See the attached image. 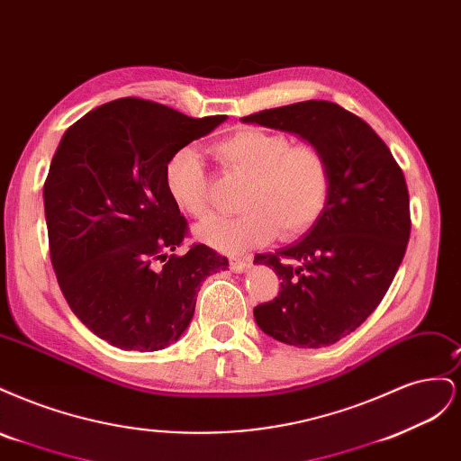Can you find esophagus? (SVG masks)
I'll return each instance as SVG.
<instances>
[{"instance_id": "esophagus-1", "label": "esophagus", "mask_w": 461, "mask_h": 461, "mask_svg": "<svg viewBox=\"0 0 461 461\" xmlns=\"http://www.w3.org/2000/svg\"><path fill=\"white\" fill-rule=\"evenodd\" d=\"M249 265H252V258H242V259L232 258V259H230V269L236 271V273L246 271V269L249 267Z\"/></svg>"}]
</instances>
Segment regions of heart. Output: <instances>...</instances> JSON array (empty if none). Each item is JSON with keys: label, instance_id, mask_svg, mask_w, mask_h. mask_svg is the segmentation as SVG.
Segmentation results:
<instances>
[{"label": "heart", "instance_id": "obj_1", "mask_svg": "<svg viewBox=\"0 0 461 461\" xmlns=\"http://www.w3.org/2000/svg\"><path fill=\"white\" fill-rule=\"evenodd\" d=\"M225 171L248 178L244 213L213 217L196 229L198 239L225 254H242L273 240L310 230L323 215L332 185L327 151L315 142L294 144L286 132L240 129L213 146ZM165 188L185 215L203 219L212 207L209 176L200 153L183 148L165 165Z\"/></svg>", "mask_w": 461, "mask_h": 461}]
</instances>
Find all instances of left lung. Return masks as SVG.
Segmentation results:
<instances>
[{
    "instance_id": "8db88e82",
    "label": "left lung",
    "mask_w": 461,
    "mask_h": 461,
    "mask_svg": "<svg viewBox=\"0 0 461 461\" xmlns=\"http://www.w3.org/2000/svg\"><path fill=\"white\" fill-rule=\"evenodd\" d=\"M242 121L294 132L327 151L332 185L323 215L302 240L254 259L283 281L278 296L256 305L254 317L278 342L334 344L375 312L406 254V178L381 136L339 104L310 100Z\"/></svg>"
}]
</instances>
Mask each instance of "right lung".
I'll return each instance as SVG.
<instances>
[{"label": "right lung", "instance_id": "add662e5", "mask_svg": "<svg viewBox=\"0 0 461 461\" xmlns=\"http://www.w3.org/2000/svg\"><path fill=\"white\" fill-rule=\"evenodd\" d=\"M225 119L121 97L78 119L55 149L44 183L51 265L73 313L111 346L156 352L178 340L200 285L229 267L205 244L173 254L188 225L165 188L173 153Z\"/></svg>", "mask_w": 461, "mask_h": 461}]
</instances>
